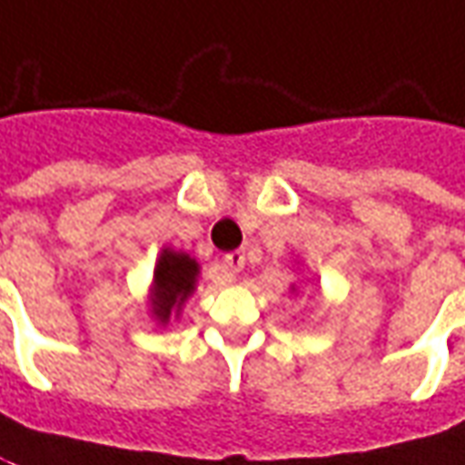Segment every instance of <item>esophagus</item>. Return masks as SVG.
I'll list each match as a JSON object with an SVG mask.
<instances>
[{"instance_id": "34e87169", "label": "esophagus", "mask_w": 465, "mask_h": 465, "mask_svg": "<svg viewBox=\"0 0 465 465\" xmlns=\"http://www.w3.org/2000/svg\"><path fill=\"white\" fill-rule=\"evenodd\" d=\"M223 264H226L232 272H242V270H244V252H229V254L223 257Z\"/></svg>"}]
</instances>
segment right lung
<instances>
[{
	"instance_id": "add662e5",
	"label": "right lung",
	"mask_w": 465,
	"mask_h": 465,
	"mask_svg": "<svg viewBox=\"0 0 465 465\" xmlns=\"http://www.w3.org/2000/svg\"><path fill=\"white\" fill-rule=\"evenodd\" d=\"M201 267L191 254L163 249L153 277V318L157 323L167 325L170 318H178L180 308L185 305V300L191 298L195 282H198Z\"/></svg>"
}]
</instances>
